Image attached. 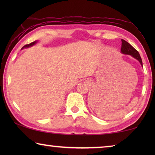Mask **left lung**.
I'll return each mask as SVG.
<instances>
[{"mask_svg":"<svg viewBox=\"0 0 155 155\" xmlns=\"http://www.w3.org/2000/svg\"><path fill=\"white\" fill-rule=\"evenodd\" d=\"M121 52L124 54H130V55L133 56L134 58L137 59L138 61L140 62L141 65L143 66L142 61H141L140 54L138 52V51L135 48H133V47L131 46L129 43H128L127 41H125L124 40H122Z\"/></svg>","mask_w":155,"mask_h":155,"instance_id":"obj_1","label":"left lung"}]
</instances>
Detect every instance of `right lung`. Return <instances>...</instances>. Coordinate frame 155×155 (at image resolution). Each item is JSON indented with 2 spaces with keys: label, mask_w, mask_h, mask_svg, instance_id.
<instances>
[{
  "label": "right lung",
  "mask_w": 155,
  "mask_h": 155,
  "mask_svg": "<svg viewBox=\"0 0 155 155\" xmlns=\"http://www.w3.org/2000/svg\"><path fill=\"white\" fill-rule=\"evenodd\" d=\"M35 43H36V41H33V42H31V43L28 44H26V45H25L24 46L22 47V48H26V47H29V46H33V45H34V44H35Z\"/></svg>",
  "instance_id": "1"
}]
</instances>
